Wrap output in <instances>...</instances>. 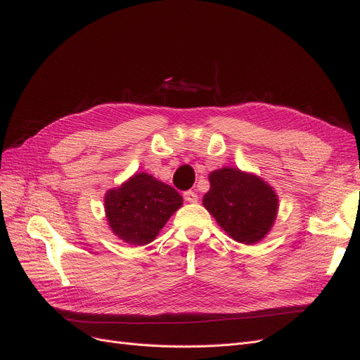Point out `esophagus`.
<instances>
[{
    "instance_id": "esophagus-1",
    "label": "esophagus",
    "mask_w": 360,
    "mask_h": 360,
    "mask_svg": "<svg viewBox=\"0 0 360 360\" xmlns=\"http://www.w3.org/2000/svg\"><path fill=\"white\" fill-rule=\"evenodd\" d=\"M183 198L186 200L188 202H197L198 201V195L195 193V192H192V191H186L183 193Z\"/></svg>"
}]
</instances>
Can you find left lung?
<instances>
[{
  "label": "left lung",
  "mask_w": 360,
  "mask_h": 360,
  "mask_svg": "<svg viewBox=\"0 0 360 360\" xmlns=\"http://www.w3.org/2000/svg\"><path fill=\"white\" fill-rule=\"evenodd\" d=\"M209 181L202 204L217 225L238 243L263 240L278 213L274 188L254 174L228 167L210 172Z\"/></svg>",
  "instance_id": "1"
}]
</instances>
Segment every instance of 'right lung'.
<instances>
[{"mask_svg":"<svg viewBox=\"0 0 360 360\" xmlns=\"http://www.w3.org/2000/svg\"><path fill=\"white\" fill-rule=\"evenodd\" d=\"M183 204L181 195L169 184L147 172H138L105 195L106 219L124 243L148 245Z\"/></svg>","mask_w":360,"mask_h":360,"instance_id":"right-lung-1","label":"right lung"}]
</instances>
